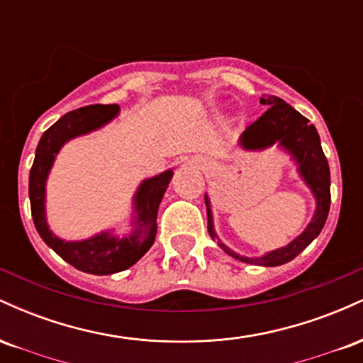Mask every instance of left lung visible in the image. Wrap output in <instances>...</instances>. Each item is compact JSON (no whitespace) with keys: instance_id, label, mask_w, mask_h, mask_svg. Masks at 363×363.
<instances>
[{"instance_id":"left-lung-1","label":"left lung","mask_w":363,"mask_h":363,"mask_svg":"<svg viewBox=\"0 0 363 363\" xmlns=\"http://www.w3.org/2000/svg\"><path fill=\"white\" fill-rule=\"evenodd\" d=\"M259 102L266 107V112L259 119L254 121L251 126L245 128V131L239 138V145L249 152H257V150L269 148L273 145H278L281 150H285L297 165L298 176L303 179V182L314 194V216H312L306 230L298 237H295L285 247L274 249V251L266 252L264 256L259 257H245L228 249L218 239L213 228L210 199L205 196L208 232H210L211 239L216 240V244L235 259L247 262V264L280 266L297 257L323 230L329 213V205H331V189H329L331 177H329V165L323 148H320V140L314 124H311L309 119L303 118L301 112L295 111L294 107L281 99L274 97V95H262Z\"/></svg>"}]
</instances>
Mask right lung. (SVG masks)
<instances>
[{
	"label": "right lung",
	"instance_id": "add662e5",
	"mask_svg": "<svg viewBox=\"0 0 363 363\" xmlns=\"http://www.w3.org/2000/svg\"><path fill=\"white\" fill-rule=\"evenodd\" d=\"M118 114L119 106L116 104H95L62 116L44 133L37 145L28 177L32 218L39 235L66 262L90 274L119 273L145 256L155 242L158 206L174 176V170L169 169L141 181L133 198V232L129 235L118 237L112 230H106L85 240H62L52 234L45 218V182L56 155L66 141L106 126Z\"/></svg>",
	"mask_w": 363,
	"mask_h": 363
}]
</instances>
